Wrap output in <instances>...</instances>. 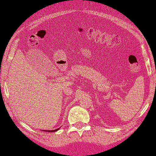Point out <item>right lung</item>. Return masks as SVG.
<instances>
[{
    "mask_svg": "<svg viewBox=\"0 0 156 156\" xmlns=\"http://www.w3.org/2000/svg\"><path fill=\"white\" fill-rule=\"evenodd\" d=\"M59 130V129H55V130H43L44 131H46V132H50V133H53V132H55V131Z\"/></svg>",
    "mask_w": 156,
    "mask_h": 156,
    "instance_id": "add662e5",
    "label": "right lung"
}]
</instances>
